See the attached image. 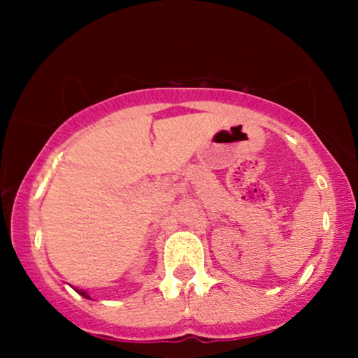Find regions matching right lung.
I'll return each instance as SVG.
<instances>
[{
    "instance_id": "add662e5",
    "label": "right lung",
    "mask_w": 358,
    "mask_h": 358,
    "mask_svg": "<svg viewBox=\"0 0 358 358\" xmlns=\"http://www.w3.org/2000/svg\"><path fill=\"white\" fill-rule=\"evenodd\" d=\"M76 291H77V293H79V294H82V296H84V298H89V299H90V296H89L87 293H85V291H79V289H76Z\"/></svg>"
}]
</instances>
